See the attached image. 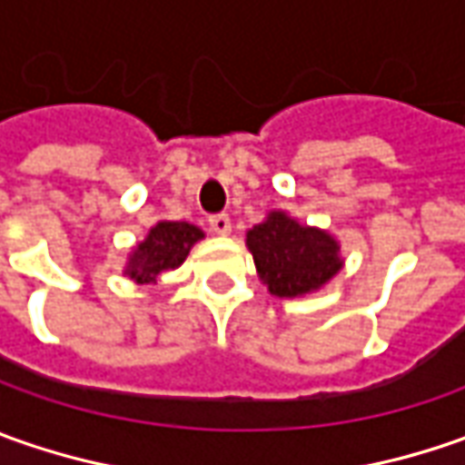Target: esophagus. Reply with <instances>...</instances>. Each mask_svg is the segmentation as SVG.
Here are the masks:
<instances>
[{
  "instance_id": "34e87169",
  "label": "esophagus",
  "mask_w": 465,
  "mask_h": 465,
  "mask_svg": "<svg viewBox=\"0 0 465 465\" xmlns=\"http://www.w3.org/2000/svg\"><path fill=\"white\" fill-rule=\"evenodd\" d=\"M209 230L217 232V235H227V232L232 230V223H230L227 214H212V217H209Z\"/></svg>"
}]
</instances>
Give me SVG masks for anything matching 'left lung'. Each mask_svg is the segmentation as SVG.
Here are the masks:
<instances>
[{
  "label": "left lung",
  "mask_w": 465,
  "mask_h": 465,
  "mask_svg": "<svg viewBox=\"0 0 465 465\" xmlns=\"http://www.w3.org/2000/svg\"><path fill=\"white\" fill-rule=\"evenodd\" d=\"M245 245L253 253L261 282L277 297L315 292L344 266L333 235L300 224L284 212H272L263 223L253 224Z\"/></svg>",
  "instance_id": "left-lung-1"
}]
</instances>
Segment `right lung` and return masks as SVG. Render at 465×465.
Here are the masks:
<instances>
[{"mask_svg":"<svg viewBox=\"0 0 465 465\" xmlns=\"http://www.w3.org/2000/svg\"><path fill=\"white\" fill-rule=\"evenodd\" d=\"M204 238V232L191 223H157L147 238L136 245L129 256L124 274L136 284H150L168 269H178L186 261L193 242Z\"/></svg>","mask_w":465,"mask_h":465,"instance_id":"1","label":"right lung"}]
</instances>
